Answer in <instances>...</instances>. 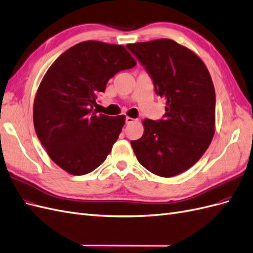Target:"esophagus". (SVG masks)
<instances>
[{
  "label": "esophagus",
  "mask_w": 253,
  "mask_h": 253,
  "mask_svg": "<svg viewBox=\"0 0 253 253\" xmlns=\"http://www.w3.org/2000/svg\"><path fill=\"white\" fill-rule=\"evenodd\" d=\"M134 121H135V119H133V118H131V117H126V125L132 124V122H134Z\"/></svg>",
  "instance_id": "1"
}]
</instances>
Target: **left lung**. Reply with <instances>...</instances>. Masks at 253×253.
I'll use <instances>...</instances> for the list:
<instances>
[{"mask_svg":"<svg viewBox=\"0 0 253 253\" xmlns=\"http://www.w3.org/2000/svg\"><path fill=\"white\" fill-rule=\"evenodd\" d=\"M126 47L152 79L155 93L167 100L163 119L143 120V135L131 141L134 153L150 172L180 174L200 160L214 136L216 97L210 72L193 51L171 39Z\"/></svg>","mask_w":253,"mask_h":253,"instance_id":"1","label":"left lung"}]
</instances>
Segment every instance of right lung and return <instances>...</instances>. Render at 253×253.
Wrapping results in <instances>:
<instances>
[{"instance_id": "add662e5", "label": "right lung", "mask_w": 253, "mask_h": 253, "mask_svg": "<svg viewBox=\"0 0 253 253\" xmlns=\"http://www.w3.org/2000/svg\"><path fill=\"white\" fill-rule=\"evenodd\" d=\"M136 65L124 45L84 42L46 71L34 101V126L51 160L73 175L98 168L118 139L125 116L98 115L97 95L119 71Z\"/></svg>"}]
</instances>
